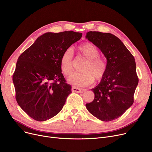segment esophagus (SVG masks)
<instances>
[{
	"label": "esophagus",
	"instance_id": "obj_1",
	"mask_svg": "<svg viewBox=\"0 0 152 152\" xmlns=\"http://www.w3.org/2000/svg\"><path fill=\"white\" fill-rule=\"evenodd\" d=\"M71 91L72 92H77V93H82V92H84L86 91V89H83V88H77V87H75V86H72Z\"/></svg>",
	"mask_w": 152,
	"mask_h": 152
}]
</instances>
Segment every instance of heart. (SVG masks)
<instances>
[{"mask_svg":"<svg viewBox=\"0 0 152 152\" xmlns=\"http://www.w3.org/2000/svg\"><path fill=\"white\" fill-rule=\"evenodd\" d=\"M80 55L86 59L81 68V72L72 75L69 81L80 86H86L96 81H101L106 73L107 61L99 55V50L90 42L84 43L77 48ZM75 60L73 50L71 48L66 49L60 59V66L63 75L69 76L74 71Z\"/></svg>","mask_w":152,"mask_h":152,"instance_id":"obj_1","label":"heart"}]
</instances>
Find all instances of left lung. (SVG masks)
<instances>
[{"label":"left lung","mask_w":152,"mask_h":152,"mask_svg":"<svg viewBox=\"0 0 152 152\" xmlns=\"http://www.w3.org/2000/svg\"><path fill=\"white\" fill-rule=\"evenodd\" d=\"M86 37L101 50L107 64L101 83L92 89L94 100L86 107L102 121L115 120L134 103L138 83L134 57L119 38L109 33L91 31Z\"/></svg>","instance_id":"8db88e82"}]
</instances>
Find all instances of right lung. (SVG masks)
<instances>
[{
    "mask_svg": "<svg viewBox=\"0 0 152 152\" xmlns=\"http://www.w3.org/2000/svg\"><path fill=\"white\" fill-rule=\"evenodd\" d=\"M81 37L73 31L46 33L18 57L12 76L15 99L34 120H48L62 109L71 86L61 72L60 59Z\"/></svg>",
    "mask_w": 152,
    "mask_h": 152,
    "instance_id": "1",
    "label": "right lung"
}]
</instances>
